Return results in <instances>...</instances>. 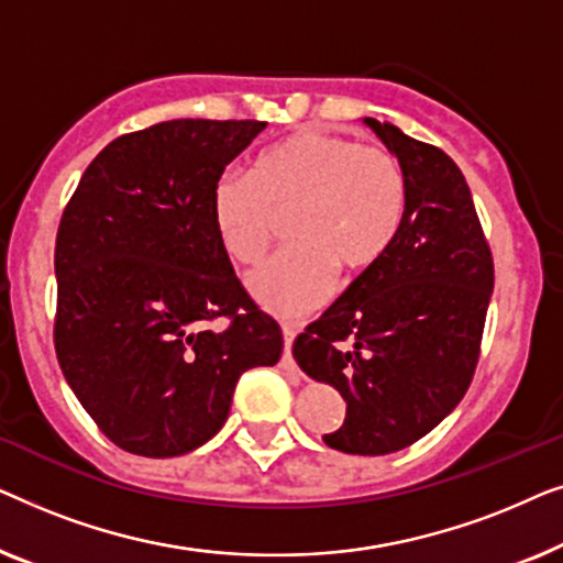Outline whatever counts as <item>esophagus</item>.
<instances>
[{"instance_id":"34e87169","label":"esophagus","mask_w":563,"mask_h":563,"mask_svg":"<svg viewBox=\"0 0 563 563\" xmlns=\"http://www.w3.org/2000/svg\"><path fill=\"white\" fill-rule=\"evenodd\" d=\"M282 335H284V366H295V361H291V343H295L297 338V325H291V322H282Z\"/></svg>"}]
</instances>
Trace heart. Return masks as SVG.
I'll list each match as a JSON object with an SVG mask.
<instances>
[{
	"instance_id": "b5f03b06",
	"label": "heart",
	"mask_w": 563,
	"mask_h": 563,
	"mask_svg": "<svg viewBox=\"0 0 563 563\" xmlns=\"http://www.w3.org/2000/svg\"><path fill=\"white\" fill-rule=\"evenodd\" d=\"M287 251L249 274L266 310L302 314L325 302L338 269L376 264L402 228L407 176L389 151L333 133H299L261 153L249 174L228 172L212 187L214 235L238 264H256L287 214Z\"/></svg>"
}]
</instances>
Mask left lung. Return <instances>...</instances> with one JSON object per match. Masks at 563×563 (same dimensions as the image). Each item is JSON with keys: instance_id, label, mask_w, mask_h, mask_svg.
Listing matches in <instances>:
<instances>
[{"instance_id": "1", "label": "left lung", "mask_w": 563, "mask_h": 563, "mask_svg": "<svg viewBox=\"0 0 563 563\" xmlns=\"http://www.w3.org/2000/svg\"><path fill=\"white\" fill-rule=\"evenodd\" d=\"M405 168L407 210L384 256L297 335V364L345 399L330 449L384 456L428 435L472 384L495 264L472 189L435 145L364 118Z\"/></svg>"}]
</instances>
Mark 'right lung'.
I'll return each instance as SVG.
<instances>
[{
	"mask_svg": "<svg viewBox=\"0 0 563 563\" xmlns=\"http://www.w3.org/2000/svg\"><path fill=\"white\" fill-rule=\"evenodd\" d=\"M266 128L168 120L112 141L84 172L56 238V356L102 433L137 456H181L225 426L235 384L274 366L261 312L212 228L214 181ZM230 317L225 331H207Z\"/></svg>",
	"mask_w": 563,
	"mask_h": 563,
	"instance_id": "obj_1",
	"label": "right lung"
}]
</instances>
